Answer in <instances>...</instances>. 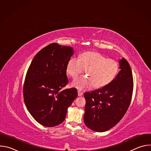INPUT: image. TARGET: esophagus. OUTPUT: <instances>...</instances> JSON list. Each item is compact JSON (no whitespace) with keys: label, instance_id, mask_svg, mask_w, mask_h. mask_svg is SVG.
<instances>
[{"label":"esophagus","instance_id":"1","mask_svg":"<svg viewBox=\"0 0 151 151\" xmlns=\"http://www.w3.org/2000/svg\"><path fill=\"white\" fill-rule=\"evenodd\" d=\"M78 96H82L83 95V93L80 91H78Z\"/></svg>","mask_w":151,"mask_h":151}]
</instances>
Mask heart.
<instances>
[{
    "label": "heart",
    "instance_id": "obj_1",
    "mask_svg": "<svg viewBox=\"0 0 151 151\" xmlns=\"http://www.w3.org/2000/svg\"><path fill=\"white\" fill-rule=\"evenodd\" d=\"M85 69V75L75 79L72 85L83 90L93 87L101 88L109 84L119 70L118 63L107 58L100 53L88 51L81 54L79 58L72 57L66 64V72L73 78Z\"/></svg>",
    "mask_w": 151,
    "mask_h": 151
}]
</instances>
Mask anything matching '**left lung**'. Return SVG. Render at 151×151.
I'll use <instances>...</instances> for the list:
<instances>
[{"label":"left lung","instance_id":"1","mask_svg":"<svg viewBox=\"0 0 151 151\" xmlns=\"http://www.w3.org/2000/svg\"><path fill=\"white\" fill-rule=\"evenodd\" d=\"M119 64L121 70L109 84L84 93L83 121L93 131L109 130L122 118L130 106L133 90L132 71L124 58Z\"/></svg>","mask_w":151,"mask_h":151}]
</instances>
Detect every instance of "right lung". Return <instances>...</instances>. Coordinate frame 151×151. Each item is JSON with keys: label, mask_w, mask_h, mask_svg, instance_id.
Masks as SVG:
<instances>
[{"label": "right lung", "mask_w": 151, "mask_h": 151, "mask_svg": "<svg viewBox=\"0 0 151 151\" xmlns=\"http://www.w3.org/2000/svg\"><path fill=\"white\" fill-rule=\"evenodd\" d=\"M73 53L70 47L52 43L36 54L29 68L23 87L24 103L31 115L42 125L61 124L78 96L75 88L62 90L69 82L66 64Z\"/></svg>", "instance_id": "right-lung-1"}]
</instances>
